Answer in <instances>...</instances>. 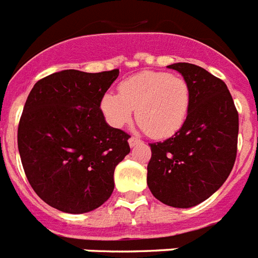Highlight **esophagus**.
<instances>
[{
    "instance_id": "34e87169",
    "label": "esophagus",
    "mask_w": 258,
    "mask_h": 258,
    "mask_svg": "<svg viewBox=\"0 0 258 258\" xmlns=\"http://www.w3.org/2000/svg\"><path fill=\"white\" fill-rule=\"evenodd\" d=\"M141 142H142V141H141V139H139V138H137V137H131L128 139V143H130V146H131V147L137 146V145H139Z\"/></svg>"
}]
</instances>
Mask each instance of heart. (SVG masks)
I'll use <instances>...</instances> for the list:
<instances>
[{"instance_id": "1", "label": "heart", "mask_w": 258, "mask_h": 258, "mask_svg": "<svg viewBox=\"0 0 258 258\" xmlns=\"http://www.w3.org/2000/svg\"><path fill=\"white\" fill-rule=\"evenodd\" d=\"M117 93L101 97V112L108 124L121 128L133 119L153 138H166L181 128L188 117L190 88L185 78L165 72H141L120 82Z\"/></svg>"}]
</instances>
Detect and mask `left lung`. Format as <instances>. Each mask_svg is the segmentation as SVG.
Returning a JSON list of instances; mask_svg holds the SVG:
<instances>
[{"label":"left lung","mask_w":258,"mask_h":258,"mask_svg":"<svg viewBox=\"0 0 258 258\" xmlns=\"http://www.w3.org/2000/svg\"><path fill=\"white\" fill-rule=\"evenodd\" d=\"M168 68L181 73L189 85V112L173 137L149 145L147 185L164 204L189 208L227 180L237 158L238 111L221 78L192 63Z\"/></svg>","instance_id":"left-lung-1"}]
</instances>
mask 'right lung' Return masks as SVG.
<instances>
[{
	"label": "right lung",
	"mask_w": 258,
	"mask_h": 258,
	"mask_svg": "<svg viewBox=\"0 0 258 258\" xmlns=\"http://www.w3.org/2000/svg\"><path fill=\"white\" fill-rule=\"evenodd\" d=\"M117 76L119 69L63 70L29 92L17 130L20 158L32 189L59 211L89 212L113 192L130 135L107 124L100 103Z\"/></svg>",
	"instance_id": "add662e5"
}]
</instances>
